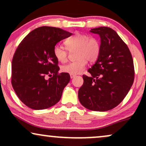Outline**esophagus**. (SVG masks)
Masks as SVG:
<instances>
[{"instance_id": "34e87169", "label": "esophagus", "mask_w": 146, "mask_h": 146, "mask_svg": "<svg viewBox=\"0 0 146 146\" xmlns=\"http://www.w3.org/2000/svg\"><path fill=\"white\" fill-rule=\"evenodd\" d=\"M70 77H71V79H73V78H74L75 77V75H74V74H70Z\"/></svg>"}]
</instances>
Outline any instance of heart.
<instances>
[{
    "label": "heart",
    "instance_id": "obj_1",
    "mask_svg": "<svg viewBox=\"0 0 146 146\" xmlns=\"http://www.w3.org/2000/svg\"><path fill=\"white\" fill-rule=\"evenodd\" d=\"M66 48L56 44L53 48V56L58 62L65 63L68 60V51H75L76 60L62 66L61 70L70 74L82 73L87 62H95L101 53V44L98 38L82 33H76L64 42Z\"/></svg>",
    "mask_w": 146,
    "mask_h": 146
}]
</instances>
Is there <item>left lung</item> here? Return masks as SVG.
<instances>
[{
	"label": "left lung",
	"mask_w": 146,
	"mask_h": 146,
	"mask_svg": "<svg viewBox=\"0 0 146 146\" xmlns=\"http://www.w3.org/2000/svg\"><path fill=\"white\" fill-rule=\"evenodd\" d=\"M100 35L101 53L96 62L83 75L78 91L80 103L87 109L107 111L119 104L128 94L135 78L132 57L126 44L110 27L90 30Z\"/></svg>",
	"instance_id": "8db88e82"
}]
</instances>
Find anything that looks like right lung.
Listing matches in <instances>:
<instances>
[{
  "instance_id": "obj_1",
  "label": "right lung",
  "mask_w": 146,
  "mask_h": 146,
  "mask_svg": "<svg viewBox=\"0 0 146 146\" xmlns=\"http://www.w3.org/2000/svg\"><path fill=\"white\" fill-rule=\"evenodd\" d=\"M71 35L60 28L40 27L31 31L16 48L11 62V85L20 100L31 109H46L61 99L70 75L58 73L53 48ZM47 76L52 78L46 80Z\"/></svg>"
}]
</instances>
